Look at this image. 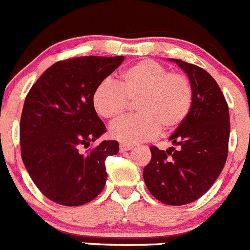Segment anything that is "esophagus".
<instances>
[{
    "label": "esophagus",
    "instance_id": "1",
    "mask_svg": "<svg viewBox=\"0 0 250 250\" xmlns=\"http://www.w3.org/2000/svg\"><path fill=\"white\" fill-rule=\"evenodd\" d=\"M132 148H133V146L132 145H121L120 146V150L121 152H125V150H129V149H132Z\"/></svg>",
    "mask_w": 250,
    "mask_h": 250
}]
</instances>
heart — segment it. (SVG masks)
<instances>
[{
    "label": "heart",
    "instance_id": "b5f03b06",
    "mask_svg": "<svg viewBox=\"0 0 250 250\" xmlns=\"http://www.w3.org/2000/svg\"><path fill=\"white\" fill-rule=\"evenodd\" d=\"M136 102L137 117H125L109 125L111 138L138 145L156 138L161 129L174 130L188 118L193 104L189 78L170 72L153 60H142L121 72L118 84L103 81L94 88V111L107 120L122 116Z\"/></svg>",
    "mask_w": 250,
    "mask_h": 250
}]
</instances>
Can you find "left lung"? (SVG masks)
<instances>
[{"mask_svg": "<svg viewBox=\"0 0 250 250\" xmlns=\"http://www.w3.org/2000/svg\"><path fill=\"white\" fill-rule=\"evenodd\" d=\"M193 86V104L184 123L170 136L175 149L149 148L152 159L145 167L148 190L168 206L197 201L213 186L228 156L229 109L218 83L206 69L173 60Z\"/></svg>", "mask_w": 250, "mask_h": 250, "instance_id": "1", "label": "left lung"}]
</instances>
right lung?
<instances>
[{
	"label": "right lung",
	"mask_w": 250,
	"mask_h": 250,
	"mask_svg": "<svg viewBox=\"0 0 250 250\" xmlns=\"http://www.w3.org/2000/svg\"><path fill=\"white\" fill-rule=\"evenodd\" d=\"M123 56H84L47 68L24 100L20 123L21 156L27 172L48 199L67 207L91 202L104 188L105 158L118 153L92 104L94 88L123 62Z\"/></svg>",
	"instance_id": "right-lung-1"
}]
</instances>
